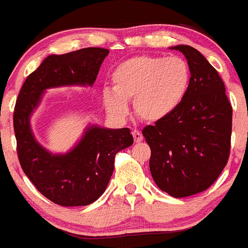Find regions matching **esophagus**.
<instances>
[{
  "instance_id": "1",
  "label": "esophagus",
  "mask_w": 248,
  "mask_h": 248,
  "mask_svg": "<svg viewBox=\"0 0 248 248\" xmlns=\"http://www.w3.org/2000/svg\"><path fill=\"white\" fill-rule=\"evenodd\" d=\"M132 136H133V138H135V142L140 143V142H142V140H143L142 133H140L138 129H133V131H132Z\"/></svg>"
}]
</instances>
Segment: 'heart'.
<instances>
[{
	"instance_id": "b5f03b06",
	"label": "heart",
	"mask_w": 248,
	"mask_h": 248,
	"mask_svg": "<svg viewBox=\"0 0 248 248\" xmlns=\"http://www.w3.org/2000/svg\"><path fill=\"white\" fill-rule=\"evenodd\" d=\"M113 87L103 89L106 108L115 116L128 112V99L135 98L136 113L144 121L155 122L176 110L187 94L189 66L179 56L131 57L112 72Z\"/></svg>"
}]
</instances>
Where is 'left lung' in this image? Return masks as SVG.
Masks as SVG:
<instances>
[{
	"label": "left lung",
	"instance_id": "obj_1",
	"mask_svg": "<svg viewBox=\"0 0 248 248\" xmlns=\"http://www.w3.org/2000/svg\"><path fill=\"white\" fill-rule=\"evenodd\" d=\"M188 62L191 80L182 103L165 119L145 126L149 168L161 191L175 198L209 188L230 155L232 108L217 69L200 51L173 46Z\"/></svg>",
	"mask_w": 248,
	"mask_h": 248
}]
</instances>
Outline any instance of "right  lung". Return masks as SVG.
Segmentation results:
<instances>
[{
  "label": "right lung",
  "mask_w": 248,
  "mask_h": 248,
  "mask_svg": "<svg viewBox=\"0 0 248 248\" xmlns=\"http://www.w3.org/2000/svg\"><path fill=\"white\" fill-rule=\"evenodd\" d=\"M108 48L85 47L51 55L25 79L13 112L17 154L23 171L43 196L63 207L88 205L106 189L120 150L133 144L129 128L92 126L80 142L63 155H52L35 140L30 115L45 89L62 85H92Z\"/></svg>",
  "instance_id": "1"
}]
</instances>
